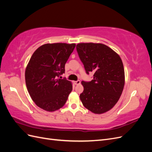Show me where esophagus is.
Masks as SVG:
<instances>
[{
  "instance_id": "obj_1",
  "label": "esophagus",
  "mask_w": 152,
  "mask_h": 152,
  "mask_svg": "<svg viewBox=\"0 0 152 152\" xmlns=\"http://www.w3.org/2000/svg\"><path fill=\"white\" fill-rule=\"evenodd\" d=\"M75 85H79V84H80V80L75 81Z\"/></svg>"
}]
</instances>
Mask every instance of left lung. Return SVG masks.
Instances as JSON below:
<instances>
[{
    "mask_svg": "<svg viewBox=\"0 0 152 152\" xmlns=\"http://www.w3.org/2000/svg\"><path fill=\"white\" fill-rule=\"evenodd\" d=\"M77 50L87 74L94 73L93 80L82 81L84 91L80 99L87 110L102 114L118 102L125 84V72L120 56L101 43H79Z\"/></svg>",
    "mask_w": 152,
    "mask_h": 152,
    "instance_id": "1",
    "label": "left lung"
}]
</instances>
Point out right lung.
I'll list each match as a JSON object with an SVG mask.
<instances>
[{
	"label": "right lung",
	"instance_id": "obj_1",
	"mask_svg": "<svg viewBox=\"0 0 152 152\" xmlns=\"http://www.w3.org/2000/svg\"><path fill=\"white\" fill-rule=\"evenodd\" d=\"M76 44H45L35 50L25 70V82L31 99L39 108L54 112L66 103L72 83L59 77Z\"/></svg>",
	"mask_w": 152,
	"mask_h": 152
}]
</instances>
